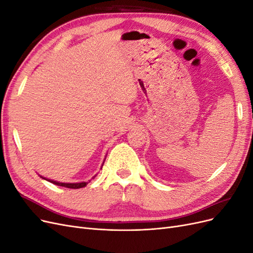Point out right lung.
<instances>
[{
  "instance_id": "right-lung-1",
  "label": "right lung",
  "mask_w": 253,
  "mask_h": 253,
  "mask_svg": "<svg viewBox=\"0 0 253 253\" xmlns=\"http://www.w3.org/2000/svg\"><path fill=\"white\" fill-rule=\"evenodd\" d=\"M103 164H104V162H103ZM95 176H94V177H95ZM41 177L43 179H45V180H47V181L53 183V185H57V186H60V187H65V188H70V189H80V188L85 187L87 183H88L87 181H81V182H59V181H56V180L45 178V177H43V176H41Z\"/></svg>"
}]
</instances>
